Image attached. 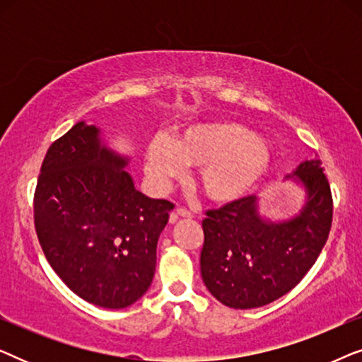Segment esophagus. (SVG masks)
Instances as JSON below:
<instances>
[{"label": "esophagus", "mask_w": 362, "mask_h": 362, "mask_svg": "<svg viewBox=\"0 0 362 362\" xmlns=\"http://www.w3.org/2000/svg\"><path fill=\"white\" fill-rule=\"evenodd\" d=\"M176 216H180V217H185V219H191L192 217V214L187 209H185V207H177L176 209ZM176 216H173L171 217V221H175L176 219Z\"/></svg>", "instance_id": "obj_1"}]
</instances>
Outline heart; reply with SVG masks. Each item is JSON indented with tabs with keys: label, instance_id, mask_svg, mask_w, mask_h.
Returning a JSON list of instances; mask_svg holds the SVG:
<instances>
[{
	"label": "heart",
	"instance_id": "obj_1",
	"mask_svg": "<svg viewBox=\"0 0 362 362\" xmlns=\"http://www.w3.org/2000/svg\"><path fill=\"white\" fill-rule=\"evenodd\" d=\"M146 171L158 186L197 168L196 186L212 204H230L249 194L269 173V146L255 133L235 122L194 123L177 132L171 141L155 138L146 148Z\"/></svg>",
	"mask_w": 362,
	"mask_h": 362
}]
</instances>
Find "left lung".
I'll return each instance as SVG.
<instances>
[{
    "instance_id": "1",
    "label": "left lung",
    "mask_w": 362,
    "mask_h": 362,
    "mask_svg": "<svg viewBox=\"0 0 362 362\" xmlns=\"http://www.w3.org/2000/svg\"><path fill=\"white\" fill-rule=\"evenodd\" d=\"M293 175L306 197L290 219H264L255 196L206 212L201 275L222 305H269L298 285L318 259L333 221L329 182L318 158L301 163Z\"/></svg>"
}]
</instances>
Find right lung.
Segmentation results:
<instances>
[{
    "instance_id": "obj_1",
    "label": "right lung",
    "mask_w": 362,
    "mask_h": 362,
    "mask_svg": "<svg viewBox=\"0 0 362 362\" xmlns=\"http://www.w3.org/2000/svg\"><path fill=\"white\" fill-rule=\"evenodd\" d=\"M128 158L78 122L49 146L34 192V226L54 272L88 303L127 308L150 288L170 201L135 189Z\"/></svg>"
}]
</instances>
